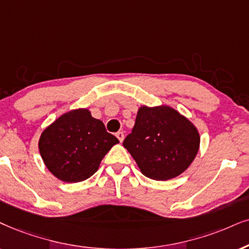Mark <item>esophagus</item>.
I'll return each instance as SVG.
<instances>
[{"mask_svg": "<svg viewBox=\"0 0 249 249\" xmlns=\"http://www.w3.org/2000/svg\"><path fill=\"white\" fill-rule=\"evenodd\" d=\"M116 137H117L119 142H123V140H124V132H117V133H116Z\"/></svg>", "mask_w": 249, "mask_h": 249, "instance_id": "34e87169", "label": "esophagus"}]
</instances>
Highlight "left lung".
<instances>
[{
  "mask_svg": "<svg viewBox=\"0 0 249 249\" xmlns=\"http://www.w3.org/2000/svg\"><path fill=\"white\" fill-rule=\"evenodd\" d=\"M141 174L154 180L181 175L194 161L200 133L187 117L172 107L141 106L132 133L123 142Z\"/></svg>",
  "mask_w": 249,
  "mask_h": 249,
  "instance_id": "1",
  "label": "left lung"
}]
</instances>
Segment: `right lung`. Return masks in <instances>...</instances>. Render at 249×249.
Here are the masks:
<instances>
[{
    "label": "right lung",
    "mask_w": 249,
    "mask_h": 249,
    "mask_svg": "<svg viewBox=\"0 0 249 249\" xmlns=\"http://www.w3.org/2000/svg\"><path fill=\"white\" fill-rule=\"evenodd\" d=\"M118 142L89 109L79 108L64 112L43 130L39 150L56 178L79 182L95 174L106 154Z\"/></svg>",
    "instance_id": "add662e5"
}]
</instances>
